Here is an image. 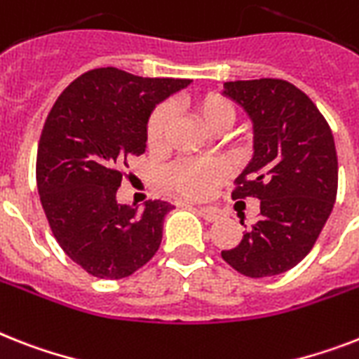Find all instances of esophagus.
Instances as JSON below:
<instances>
[{
    "label": "esophagus",
    "mask_w": 359,
    "mask_h": 359,
    "mask_svg": "<svg viewBox=\"0 0 359 359\" xmlns=\"http://www.w3.org/2000/svg\"><path fill=\"white\" fill-rule=\"evenodd\" d=\"M197 212H199V215L203 217V219L206 221H215V219H219L221 217V212L217 208H212V206H206V208H195Z\"/></svg>",
    "instance_id": "obj_1"
}]
</instances>
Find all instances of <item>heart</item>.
Segmentation results:
<instances>
[{"label":"heart","mask_w":359,"mask_h":359,"mask_svg":"<svg viewBox=\"0 0 359 359\" xmlns=\"http://www.w3.org/2000/svg\"><path fill=\"white\" fill-rule=\"evenodd\" d=\"M195 116L212 133L230 129L236 121V109L225 95L205 94L191 103ZM171 127V109L160 104L153 110L147 121V145L151 149H162ZM226 179L225 165L203 160H182L165 171V182L177 194L188 199H205Z\"/></svg>","instance_id":"heart-1"}]
</instances>
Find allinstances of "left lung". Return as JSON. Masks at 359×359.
<instances>
[{
    "instance_id": "1",
    "label": "left lung",
    "mask_w": 359,
    "mask_h": 359,
    "mask_svg": "<svg viewBox=\"0 0 359 359\" xmlns=\"http://www.w3.org/2000/svg\"><path fill=\"white\" fill-rule=\"evenodd\" d=\"M225 95L255 125V156L236 179L232 199H260V215L221 256L250 278L280 275L310 252L334 208V136L313 101L284 79L230 81Z\"/></svg>"
}]
</instances>
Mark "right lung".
Returning <instances> with one entry per match:
<instances>
[{
  "mask_svg": "<svg viewBox=\"0 0 359 359\" xmlns=\"http://www.w3.org/2000/svg\"><path fill=\"white\" fill-rule=\"evenodd\" d=\"M191 83L147 79L118 68L90 69L55 101L36 153V186L60 249L88 275L119 280L158 250L173 206L147 201L142 214L116 191L129 160L145 151L154 104Z\"/></svg>",
  "mask_w": 359,
  "mask_h": 359,
  "instance_id": "obj_1",
  "label": "right lung"
}]
</instances>
